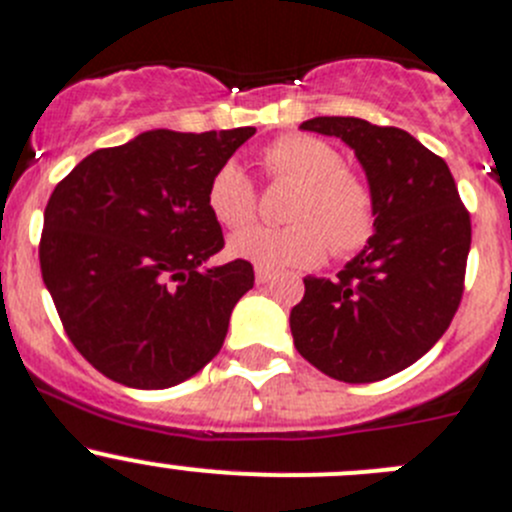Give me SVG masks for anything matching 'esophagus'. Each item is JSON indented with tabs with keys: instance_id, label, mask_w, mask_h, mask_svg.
Masks as SVG:
<instances>
[{
	"instance_id": "34e87169",
	"label": "esophagus",
	"mask_w": 512,
	"mask_h": 512,
	"mask_svg": "<svg viewBox=\"0 0 512 512\" xmlns=\"http://www.w3.org/2000/svg\"><path fill=\"white\" fill-rule=\"evenodd\" d=\"M276 271L274 269H266V266H256V284H269V281H274Z\"/></svg>"
}]
</instances>
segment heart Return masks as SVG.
I'll list each match as a JSON object with an SVG mask.
<instances>
[{"instance_id":"b5f03b06","label":"heart","mask_w":512,"mask_h":512,"mask_svg":"<svg viewBox=\"0 0 512 512\" xmlns=\"http://www.w3.org/2000/svg\"><path fill=\"white\" fill-rule=\"evenodd\" d=\"M276 183L296 186L284 226H253L228 243L233 256L266 266H314L329 246L337 259L362 251L377 231V201L367 180L344 168V155L314 135L289 133L261 155ZM208 208L226 228H243L259 213V193L246 170L228 160L208 183Z\"/></svg>"}]
</instances>
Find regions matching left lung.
Wrapping results in <instances>:
<instances>
[{"label": "left lung", "instance_id": "1", "mask_svg": "<svg viewBox=\"0 0 512 512\" xmlns=\"http://www.w3.org/2000/svg\"><path fill=\"white\" fill-rule=\"evenodd\" d=\"M301 130L354 150L377 201V231L334 281L306 276L289 319L294 344L339 382H379L447 332L465 291L470 213L445 160L405 130L362 118H314Z\"/></svg>", "mask_w": 512, "mask_h": 512}]
</instances>
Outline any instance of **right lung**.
I'll use <instances>...</instances> for the list:
<instances>
[{"instance_id": "right-lung-1", "label": "right lung", "mask_w": 512, "mask_h": 512, "mask_svg": "<svg viewBox=\"0 0 512 512\" xmlns=\"http://www.w3.org/2000/svg\"><path fill=\"white\" fill-rule=\"evenodd\" d=\"M253 133L150 130L95 150L52 191L42 279L70 342L113 382L173 387L221 352L253 266L201 271L226 243L208 183Z\"/></svg>"}]
</instances>
